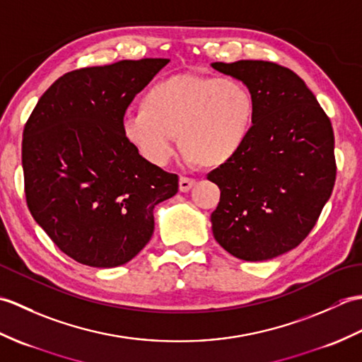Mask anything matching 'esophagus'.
<instances>
[{
	"label": "esophagus",
	"mask_w": 362,
	"mask_h": 362,
	"mask_svg": "<svg viewBox=\"0 0 362 362\" xmlns=\"http://www.w3.org/2000/svg\"><path fill=\"white\" fill-rule=\"evenodd\" d=\"M196 185V180L194 179H189V177H180L179 179V189L182 191V193H187V191H189L191 188H193Z\"/></svg>",
	"instance_id": "1"
}]
</instances>
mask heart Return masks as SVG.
Here are the masks:
<instances>
[{
	"mask_svg": "<svg viewBox=\"0 0 362 362\" xmlns=\"http://www.w3.org/2000/svg\"><path fill=\"white\" fill-rule=\"evenodd\" d=\"M138 109L122 119V135L158 166L171 158L175 136L191 161L226 165L247 141L255 117V101L243 82L201 74H175L153 83Z\"/></svg>",
	"mask_w": 362,
	"mask_h": 362,
	"instance_id": "heart-1",
	"label": "heart"
}]
</instances>
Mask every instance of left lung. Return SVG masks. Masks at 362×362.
Instances as JSON below:
<instances>
[{"instance_id":"left-lung-1","label":"left lung","mask_w":362,"mask_h":362,"mask_svg":"<svg viewBox=\"0 0 362 362\" xmlns=\"http://www.w3.org/2000/svg\"><path fill=\"white\" fill-rule=\"evenodd\" d=\"M211 66L240 79L255 101L243 149L206 177L221 189L211 213L214 240L240 259H271L308 236L332 196V121L289 68L264 60Z\"/></svg>"}]
</instances>
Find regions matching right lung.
Listing matches in <instances>:
<instances>
[{
  "label": "right lung",
  "instance_id": "1",
  "mask_svg": "<svg viewBox=\"0 0 362 362\" xmlns=\"http://www.w3.org/2000/svg\"><path fill=\"white\" fill-rule=\"evenodd\" d=\"M168 59L121 60L64 74L23 130L28 209L81 264H126L149 243L153 206L179 177L143 158L121 130L129 104Z\"/></svg>",
  "mask_w": 362,
  "mask_h": 362
}]
</instances>
